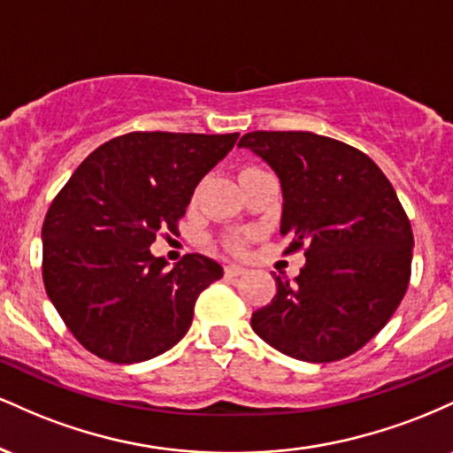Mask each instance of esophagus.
I'll list each match as a JSON object with an SVG mask.
<instances>
[{"mask_svg": "<svg viewBox=\"0 0 453 453\" xmlns=\"http://www.w3.org/2000/svg\"><path fill=\"white\" fill-rule=\"evenodd\" d=\"M247 273L242 266H238V264H230V266H226V274L227 277H241V274Z\"/></svg>", "mask_w": 453, "mask_h": 453, "instance_id": "esophagus-1", "label": "esophagus"}]
</instances>
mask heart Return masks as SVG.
Returning a JSON list of instances; mask_svg holds the SVG:
<instances>
[{"instance_id": "b5f03b06", "label": "heart", "mask_w": 453, "mask_h": 453, "mask_svg": "<svg viewBox=\"0 0 453 453\" xmlns=\"http://www.w3.org/2000/svg\"><path fill=\"white\" fill-rule=\"evenodd\" d=\"M227 244H230L232 251H242V247H244V242L241 241V238H232V241Z\"/></svg>"}]
</instances>
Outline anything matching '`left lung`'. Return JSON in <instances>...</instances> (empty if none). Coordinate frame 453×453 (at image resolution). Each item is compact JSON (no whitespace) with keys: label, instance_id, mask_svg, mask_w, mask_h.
I'll return each mask as SVG.
<instances>
[{"label":"left lung","instance_id":"8db88e82","mask_svg":"<svg viewBox=\"0 0 453 453\" xmlns=\"http://www.w3.org/2000/svg\"><path fill=\"white\" fill-rule=\"evenodd\" d=\"M280 180L285 253L304 249L294 280L277 277L273 303L251 317L259 339L303 362L356 353L407 292L413 232L396 191L362 150L313 132H249Z\"/></svg>","mask_w":453,"mask_h":453}]
</instances>
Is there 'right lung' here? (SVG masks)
<instances>
[{
  "label": "right lung",
  "mask_w": 453,
  "mask_h": 453,
  "mask_svg": "<svg viewBox=\"0 0 453 453\" xmlns=\"http://www.w3.org/2000/svg\"><path fill=\"white\" fill-rule=\"evenodd\" d=\"M238 134L132 132L104 142L57 194L42 226V279L85 349L114 364L144 362L189 330L197 296L223 277L189 253L168 268L150 256L176 232L194 189Z\"/></svg>",
  "instance_id": "add662e5"
}]
</instances>
